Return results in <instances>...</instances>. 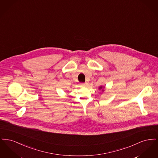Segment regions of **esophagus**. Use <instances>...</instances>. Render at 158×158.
<instances>
[{
  "label": "esophagus",
  "instance_id": "1",
  "mask_svg": "<svg viewBox=\"0 0 158 158\" xmlns=\"http://www.w3.org/2000/svg\"><path fill=\"white\" fill-rule=\"evenodd\" d=\"M82 86H85V85H87V83L86 82H85V83H81V84Z\"/></svg>",
  "mask_w": 158,
  "mask_h": 158
}]
</instances>
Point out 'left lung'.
I'll return each instance as SVG.
<instances>
[{
  "mask_svg": "<svg viewBox=\"0 0 158 158\" xmlns=\"http://www.w3.org/2000/svg\"><path fill=\"white\" fill-rule=\"evenodd\" d=\"M104 89H105V87H104V86H100L99 87V88H98V89H99V90H102V92H104V90H105Z\"/></svg>",
  "mask_w": 158,
  "mask_h": 158,
  "instance_id": "left-lung-1",
  "label": "left lung"
}]
</instances>
